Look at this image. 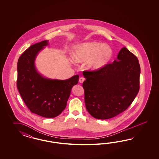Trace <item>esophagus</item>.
<instances>
[{"label":"esophagus","instance_id":"34e87169","mask_svg":"<svg viewBox=\"0 0 159 159\" xmlns=\"http://www.w3.org/2000/svg\"><path fill=\"white\" fill-rule=\"evenodd\" d=\"M84 80H85V78L84 77H81L79 78V82L80 83H83Z\"/></svg>","mask_w":159,"mask_h":159}]
</instances>
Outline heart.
Instances as JSON below:
<instances>
[{
	"instance_id": "obj_1",
	"label": "heart",
	"mask_w": 159,
	"mask_h": 159,
	"mask_svg": "<svg viewBox=\"0 0 159 159\" xmlns=\"http://www.w3.org/2000/svg\"><path fill=\"white\" fill-rule=\"evenodd\" d=\"M114 51L107 44L92 41L76 45L73 50L74 59L79 63L87 62V68L91 70H98L111 62Z\"/></svg>"
}]
</instances>
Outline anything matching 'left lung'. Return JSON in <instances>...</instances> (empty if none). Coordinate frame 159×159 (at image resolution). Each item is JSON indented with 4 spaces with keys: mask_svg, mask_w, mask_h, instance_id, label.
Wrapping results in <instances>:
<instances>
[{
    "mask_svg": "<svg viewBox=\"0 0 159 159\" xmlns=\"http://www.w3.org/2000/svg\"><path fill=\"white\" fill-rule=\"evenodd\" d=\"M140 67L134 54L122 48L115 60L98 70L83 72L87 110L99 120H107L125 111L139 90Z\"/></svg>",
    "mask_w": 159,
    "mask_h": 159,
    "instance_id": "8db88e82",
    "label": "left lung"
}]
</instances>
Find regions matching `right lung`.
<instances>
[{
    "label": "right lung",
    "instance_id": "add662e5",
    "mask_svg": "<svg viewBox=\"0 0 159 159\" xmlns=\"http://www.w3.org/2000/svg\"><path fill=\"white\" fill-rule=\"evenodd\" d=\"M48 43L47 40L35 43L20 57L17 87L31 112L45 118H54L65 110L73 86L78 83L79 76L77 75L67 80H52L37 72L35 59Z\"/></svg>",
    "mask_w": 159,
    "mask_h": 159
}]
</instances>
